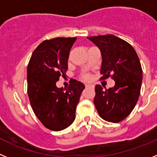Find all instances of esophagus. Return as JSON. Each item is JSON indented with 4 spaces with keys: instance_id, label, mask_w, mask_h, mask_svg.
Listing matches in <instances>:
<instances>
[{
    "instance_id": "esophagus-1",
    "label": "esophagus",
    "mask_w": 157,
    "mask_h": 157,
    "mask_svg": "<svg viewBox=\"0 0 157 157\" xmlns=\"http://www.w3.org/2000/svg\"><path fill=\"white\" fill-rule=\"evenodd\" d=\"M85 87L86 88H94V86L92 85V84H85Z\"/></svg>"
}]
</instances>
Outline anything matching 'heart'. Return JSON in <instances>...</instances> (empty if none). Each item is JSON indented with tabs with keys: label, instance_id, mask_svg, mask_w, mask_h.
<instances>
[{
	"label": "heart",
	"instance_id": "1",
	"mask_svg": "<svg viewBox=\"0 0 157 157\" xmlns=\"http://www.w3.org/2000/svg\"><path fill=\"white\" fill-rule=\"evenodd\" d=\"M90 78H91V77H90V76L89 75H84V80H90Z\"/></svg>",
	"mask_w": 157,
	"mask_h": 157
}]
</instances>
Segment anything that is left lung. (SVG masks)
I'll return each mask as SVG.
<instances>
[{
	"mask_svg": "<svg viewBox=\"0 0 157 157\" xmlns=\"http://www.w3.org/2000/svg\"><path fill=\"white\" fill-rule=\"evenodd\" d=\"M100 49L102 58L100 80L111 77L114 87L95 86L94 105L100 117L109 122L124 121L134 109L140 94L142 70L134 48L112 34L89 36Z\"/></svg>",
	"mask_w": 157,
	"mask_h": 157,
	"instance_id": "1",
	"label": "left lung"
}]
</instances>
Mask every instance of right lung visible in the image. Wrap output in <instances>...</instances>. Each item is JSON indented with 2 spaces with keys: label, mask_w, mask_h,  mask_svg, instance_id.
<instances>
[{
  "label": "right lung",
  "mask_w": 157,
  "mask_h": 157,
  "mask_svg": "<svg viewBox=\"0 0 157 157\" xmlns=\"http://www.w3.org/2000/svg\"><path fill=\"white\" fill-rule=\"evenodd\" d=\"M77 37H56L38 45L27 66V93L35 115L45 128L62 131L75 119L76 107L84 89L81 82L70 80L66 90L56 87L66 77L70 51Z\"/></svg>",
  "instance_id": "add662e5"
}]
</instances>
